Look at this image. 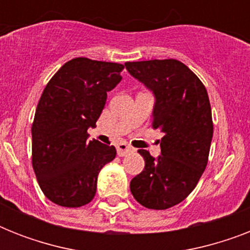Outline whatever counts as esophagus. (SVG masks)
Segmentation results:
<instances>
[{
  "label": "esophagus",
  "instance_id": "1",
  "mask_svg": "<svg viewBox=\"0 0 250 250\" xmlns=\"http://www.w3.org/2000/svg\"><path fill=\"white\" fill-rule=\"evenodd\" d=\"M117 152L119 157H125L127 156V154H129V153H132L133 148L131 145L125 144V143H119V144L117 145Z\"/></svg>",
  "mask_w": 250,
  "mask_h": 250
}]
</instances>
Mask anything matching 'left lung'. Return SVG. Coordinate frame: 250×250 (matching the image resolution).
<instances>
[{
    "label": "left lung",
    "instance_id": "8db88e82",
    "mask_svg": "<svg viewBox=\"0 0 250 250\" xmlns=\"http://www.w3.org/2000/svg\"><path fill=\"white\" fill-rule=\"evenodd\" d=\"M125 66L153 90L152 127L164 132L158 158L139 149L145 167L131 180V193L148 209H168L188 197L208 165L213 139L209 96L197 75L180 61H140Z\"/></svg>",
    "mask_w": 250,
    "mask_h": 250
}]
</instances>
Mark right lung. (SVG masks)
Instances as JSON below:
<instances>
[{"mask_svg":"<svg viewBox=\"0 0 250 250\" xmlns=\"http://www.w3.org/2000/svg\"><path fill=\"white\" fill-rule=\"evenodd\" d=\"M125 66L74 58L53 75L41 94L32 123V166L41 190L64 208L93 200L98 172L115 158L113 145L88 141V128L105 107L107 92Z\"/></svg>","mask_w":250,"mask_h":250,"instance_id":"right-lung-1","label":"right lung"}]
</instances>
